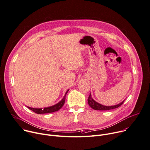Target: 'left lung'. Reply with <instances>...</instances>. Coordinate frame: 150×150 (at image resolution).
Returning a JSON list of instances; mask_svg holds the SVG:
<instances>
[{"label":"left lung","instance_id":"1","mask_svg":"<svg viewBox=\"0 0 150 150\" xmlns=\"http://www.w3.org/2000/svg\"><path fill=\"white\" fill-rule=\"evenodd\" d=\"M124 102H125V100L121 102L119 104H117V105H114V106H105V105H102L95 101L92 98L91 93H90V95H89L88 98V103L90 105V106L94 110H99V111L100 110V111L110 110H113V109H115V108H117L120 106H121L122 103H123Z\"/></svg>","mask_w":150,"mask_h":150}]
</instances>
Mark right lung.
<instances>
[{"label": "right lung", "mask_w": 150, "mask_h": 150, "mask_svg": "<svg viewBox=\"0 0 150 150\" xmlns=\"http://www.w3.org/2000/svg\"><path fill=\"white\" fill-rule=\"evenodd\" d=\"M68 90L63 97V98L62 99V100H60L59 103H57V104L54 105L53 106H49L47 108H44V109L42 108H30L28 106V108L29 109V110H32V111H33L34 112L38 114H47V113H51V112H54L59 111L60 108H62V106H63L64 102H65V99H66V94L67 93Z\"/></svg>", "instance_id": "right-lung-1"}]
</instances>
